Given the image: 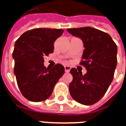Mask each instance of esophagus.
Returning a JSON list of instances; mask_svg holds the SVG:
<instances>
[{
	"label": "esophagus",
	"instance_id": "34e87169",
	"mask_svg": "<svg viewBox=\"0 0 126 126\" xmlns=\"http://www.w3.org/2000/svg\"><path fill=\"white\" fill-rule=\"evenodd\" d=\"M65 72H69V71H70V69H71V67H69V66H67V65H65Z\"/></svg>",
	"mask_w": 126,
	"mask_h": 126
}]
</instances>
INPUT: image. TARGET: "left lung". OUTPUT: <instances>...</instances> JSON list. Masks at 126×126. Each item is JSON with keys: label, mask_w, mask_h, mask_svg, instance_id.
<instances>
[{"label": "left lung", "mask_w": 126, "mask_h": 126, "mask_svg": "<svg viewBox=\"0 0 126 126\" xmlns=\"http://www.w3.org/2000/svg\"><path fill=\"white\" fill-rule=\"evenodd\" d=\"M67 31L82 39L84 50L80 65L87 71L82 75L76 68L71 69L73 80L69 86V93L78 103L91 105L105 95L113 81L117 47L108 33L91 27L69 28Z\"/></svg>", "instance_id": "obj_1"}]
</instances>
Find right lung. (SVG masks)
Masks as SVG:
<instances>
[{"mask_svg": "<svg viewBox=\"0 0 126 126\" xmlns=\"http://www.w3.org/2000/svg\"><path fill=\"white\" fill-rule=\"evenodd\" d=\"M63 29L35 28L23 33L15 43L14 74L24 97L32 102L47 100L65 72L61 64L47 68L44 57L52 53Z\"/></svg>", "mask_w": 126, "mask_h": 126, "instance_id": "add662e5", "label": "right lung"}]
</instances>
